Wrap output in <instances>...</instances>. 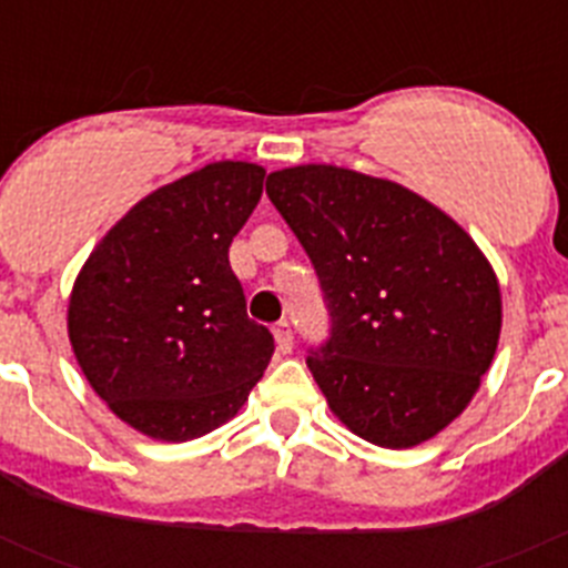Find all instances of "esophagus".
<instances>
[{
	"label": "esophagus",
	"mask_w": 568,
	"mask_h": 568,
	"mask_svg": "<svg viewBox=\"0 0 568 568\" xmlns=\"http://www.w3.org/2000/svg\"><path fill=\"white\" fill-rule=\"evenodd\" d=\"M275 335V346H278L281 355L293 353V327H290V321H278L273 327Z\"/></svg>",
	"instance_id": "1"
}]
</instances>
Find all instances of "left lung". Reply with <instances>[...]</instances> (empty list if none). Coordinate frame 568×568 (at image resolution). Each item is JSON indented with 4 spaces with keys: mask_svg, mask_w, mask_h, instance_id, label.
Masks as SVG:
<instances>
[{
    "mask_svg": "<svg viewBox=\"0 0 568 568\" xmlns=\"http://www.w3.org/2000/svg\"><path fill=\"white\" fill-rule=\"evenodd\" d=\"M267 195L313 261L329 335L307 353L327 404L386 449L433 438L464 413L500 335V290L475 241L386 179L304 164Z\"/></svg>",
    "mask_w": 568,
    "mask_h": 568,
    "instance_id": "left-lung-1",
    "label": "left lung"
}]
</instances>
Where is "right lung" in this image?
Listing matches in <instances>:
<instances>
[{"label":"right lung","mask_w":568,"mask_h":568,"mask_svg":"<svg viewBox=\"0 0 568 568\" xmlns=\"http://www.w3.org/2000/svg\"><path fill=\"white\" fill-rule=\"evenodd\" d=\"M264 170L219 162L135 204L84 261L68 333L84 378L124 424L190 440L233 418L273 358L230 244Z\"/></svg>","instance_id":"obj_1"}]
</instances>
